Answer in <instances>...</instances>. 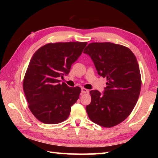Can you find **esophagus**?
Returning a JSON list of instances; mask_svg holds the SVG:
<instances>
[{
	"label": "esophagus",
	"instance_id": "obj_1",
	"mask_svg": "<svg viewBox=\"0 0 158 158\" xmlns=\"http://www.w3.org/2000/svg\"><path fill=\"white\" fill-rule=\"evenodd\" d=\"M81 92H82L83 94L88 93V92H89V90L85 89V88H81Z\"/></svg>",
	"mask_w": 158,
	"mask_h": 158
}]
</instances>
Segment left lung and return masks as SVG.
Wrapping results in <instances>:
<instances>
[{
	"label": "left lung",
	"mask_w": 158,
	"mask_h": 158,
	"mask_svg": "<svg viewBox=\"0 0 158 158\" xmlns=\"http://www.w3.org/2000/svg\"><path fill=\"white\" fill-rule=\"evenodd\" d=\"M99 75L106 77L104 94L90 91L92 101L86 106L90 120L98 125L111 127L130 115L141 88V76L136 56L122 45L109 42L91 43L85 48Z\"/></svg>",
	"instance_id": "obj_1"
}]
</instances>
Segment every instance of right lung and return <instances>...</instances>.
<instances>
[{
  "instance_id": "add662e5",
  "label": "right lung",
  "mask_w": 158,
  "mask_h": 158,
  "mask_svg": "<svg viewBox=\"0 0 158 158\" xmlns=\"http://www.w3.org/2000/svg\"><path fill=\"white\" fill-rule=\"evenodd\" d=\"M87 42L50 43L40 48L30 61L23 80L28 108L36 119L47 124L61 123L79 97V87L60 84V77L70 72Z\"/></svg>"
}]
</instances>
